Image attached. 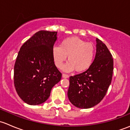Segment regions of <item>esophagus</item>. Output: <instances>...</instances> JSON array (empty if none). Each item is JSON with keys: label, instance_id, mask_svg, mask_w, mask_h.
Here are the masks:
<instances>
[{"label": "esophagus", "instance_id": "34e87169", "mask_svg": "<svg viewBox=\"0 0 130 130\" xmlns=\"http://www.w3.org/2000/svg\"><path fill=\"white\" fill-rule=\"evenodd\" d=\"M62 77H63V78H69V76L68 75H67V74H65V73H63V74H62Z\"/></svg>", "mask_w": 130, "mask_h": 130}]
</instances>
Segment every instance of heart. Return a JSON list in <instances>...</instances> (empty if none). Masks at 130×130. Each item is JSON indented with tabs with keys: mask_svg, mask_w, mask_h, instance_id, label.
<instances>
[{
	"mask_svg": "<svg viewBox=\"0 0 130 130\" xmlns=\"http://www.w3.org/2000/svg\"><path fill=\"white\" fill-rule=\"evenodd\" d=\"M94 47L78 37H69L60 43V46L52 48V57L55 64L61 69L68 56L69 62L63 67L65 72H72L75 69L77 72L88 70L94 58Z\"/></svg>",
	"mask_w": 130,
	"mask_h": 130,
	"instance_id": "heart-1",
	"label": "heart"
}]
</instances>
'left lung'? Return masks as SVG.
<instances>
[{
	"label": "left lung",
	"instance_id": "8db88e82",
	"mask_svg": "<svg viewBox=\"0 0 130 130\" xmlns=\"http://www.w3.org/2000/svg\"><path fill=\"white\" fill-rule=\"evenodd\" d=\"M113 58L102 41L96 38L95 58L88 70L70 77L68 98L75 107L88 109L99 104L111 83Z\"/></svg>",
	"mask_w": 130,
	"mask_h": 130
}]
</instances>
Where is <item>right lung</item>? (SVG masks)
I'll use <instances>...</instances> for the list:
<instances>
[{
    "instance_id": "obj_1",
    "label": "right lung",
    "mask_w": 130,
    "mask_h": 130,
    "mask_svg": "<svg viewBox=\"0 0 130 130\" xmlns=\"http://www.w3.org/2000/svg\"><path fill=\"white\" fill-rule=\"evenodd\" d=\"M57 40V32L40 31L21 47L14 65V82L17 93L26 104L44 103L61 80L52 53Z\"/></svg>"
}]
</instances>
